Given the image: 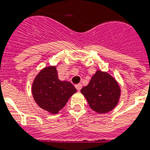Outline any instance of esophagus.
<instances>
[{
	"mask_svg": "<svg viewBox=\"0 0 150 150\" xmlns=\"http://www.w3.org/2000/svg\"><path fill=\"white\" fill-rule=\"evenodd\" d=\"M75 88L78 90V91H80L81 90V88H82V85L80 84V83H79V84H76L75 85Z\"/></svg>",
	"mask_w": 150,
	"mask_h": 150,
	"instance_id": "obj_1",
	"label": "esophagus"
}]
</instances>
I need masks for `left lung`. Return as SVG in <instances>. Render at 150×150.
Instances as JSON below:
<instances>
[{
    "label": "left lung",
    "mask_w": 150,
    "mask_h": 150,
    "mask_svg": "<svg viewBox=\"0 0 150 150\" xmlns=\"http://www.w3.org/2000/svg\"><path fill=\"white\" fill-rule=\"evenodd\" d=\"M91 109L97 113H107L116 107L120 97V88L107 72L97 70L87 86L81 89Z\"/></svg>",
    "instance_id": "1"
}]
</instances>
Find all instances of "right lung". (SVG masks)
I'll list each match as a JSON object with an SVG mask.
<instances>
[{
	"mask_svg": "<svg viewBox=\"0 0 150 150\" xmlns=\"http://www.w3.org/2000/svg\"><path fill=\"white\" fill-rule=\"evenodd\" d=\"M76 91L70 82L59 79L54 66L41 70L32 84V94L36 104L50 114L59 112Z\"/></svg>",
	"mask_w": 150,
	"mask_h": 150,
	"instance_id": "right-lung-1",
	"label": "right lung"
}]
</instances>
